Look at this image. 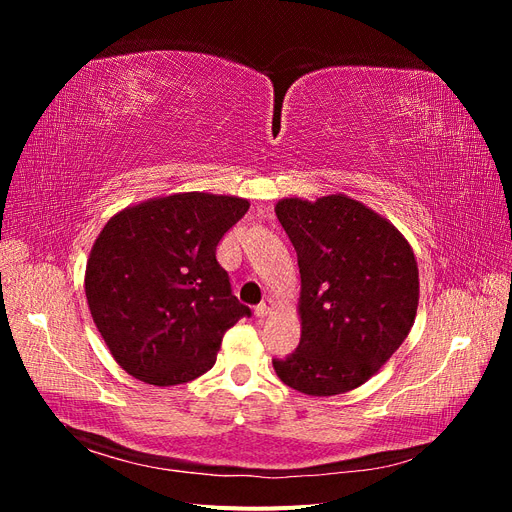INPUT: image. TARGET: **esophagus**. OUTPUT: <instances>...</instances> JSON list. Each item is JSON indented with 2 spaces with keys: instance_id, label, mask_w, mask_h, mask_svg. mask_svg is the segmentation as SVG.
Listing matches in <instances>:
<instances>
[{
  "instance_id": "1",
  "label": "esophagus",
  "mask_w": 512,
  "mask_h": 512,
  "mask_svg": "<svg viewBox=\"0 0 512 512\" xmlns=\"http://www.w3.org/2000/svg\"><path fill=\"white\" fill-rule=\"evenodd\" d=\"M275 309V303L271 299H265L258 307H256V316L258 318H267L271 312Z\"/></svg>"
}]
</instances>
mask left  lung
Masks as SVG:
<instances>
[{
	"mask_svg": "<svg viewBox=\"0 0 512 512\" xmlns=\"http://www.w3.org/2000/svg\"><path fill=\"white\" fill-rule=\"evenodd\" d=\"M275 215L299 258L301 342L275 359L290 389L331 397L376 376L408 337L418 267L408 239L346 194L282 198Z\"/></svg>",
	"mask_w": 512,
	"mask_h": 512,
	"instance_id": "left-lung-1",
	"label": "left lung"
}]
</instances>
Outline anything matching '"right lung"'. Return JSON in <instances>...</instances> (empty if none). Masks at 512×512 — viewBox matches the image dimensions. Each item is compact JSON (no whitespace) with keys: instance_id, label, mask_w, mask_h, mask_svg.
<instances>
[{"instance_id":"obj_1","label":"right lung","mask_w":512,"mask_h":512,"mask_svg":"<svg viewBox=\"0 0 512 512\" xmlns=\"http://www.w3.org/2000/svg\"><path fill=\"white\" fill-rule=\"evenodd\" d=\"M247 209L239 196L179 192L121 209L100 230L85 294L104 344L130 376L153 386L203 376L224 333L252 314L215 260Z\"/></svg>"}]
</instances>
